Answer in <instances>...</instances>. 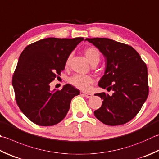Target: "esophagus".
Here are the masks:
<instances>
[{
    "instance_id": "34e87169",
    "label": "esophagus",
    "mask_w": 159,
    "mask_h": 159,
    "mask_svg": "<svg viewBox=\"0 0 159 159\" xmlns=\"http://www.w3.org/2000/svg\"><path fill=\"white\" fill-rule=\"evenodd\" d=\"M80 94L85 96L86 98H90L92 96V93H88V92H80Z\"/></svg>"
}]
</instances>
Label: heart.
Instances as JSON below:
<instances>
[{
    "label": "heart",
    "instance_id": "b5f03b06",
    "mask_svg": "<svg viewBox=\"0 0 159 159\" xmlns=\"http://www.w3.org/2000/svg\"><path fill=\"white\" fill-rule=\"evenodd\" d=\"M85 57L89 62L90 64L93 63H98L100 61V52L96 48L94 47H89V48H86L84 51ZM71 58V55H70L67 57L66 62H65V65L68 66L70 65ZM93 79L91 76L88 75H81V74H76L71 76L69 79V82L73 86L79 88L82 90H85L88 88L89 85L92 83Z\"/></svg>",
    "mask_w": 159,
    "mask_h": 159
}]
</instances>
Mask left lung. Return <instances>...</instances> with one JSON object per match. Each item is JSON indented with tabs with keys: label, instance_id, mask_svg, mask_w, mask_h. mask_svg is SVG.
<instances>
[{
	"label": "left lung",
	"instance_id": "8db88e82",
	"mask_svg": "<svg viewBox=\"0 0 159 159\" xmlns=\"http://www.w3.org/2000/svg\"><path fill=\"white\" fill-rule=\"evenodd\" d=\"M105 58L104 75L98 86L112 91L109 95L98 93L101 107L94 111L99 120L107 125H120L134 119L149 93L148 68L132 47L107 38L86 39Z\"/></svg>",
	"mask_w": 159,
	"mask_h": 159
}]
</instances>
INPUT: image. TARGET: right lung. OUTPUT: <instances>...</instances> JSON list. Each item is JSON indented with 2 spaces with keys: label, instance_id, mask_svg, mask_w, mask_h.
Masks as SVG:
<instances>
[{
  "label": "right lung",
  "instance_id": "add662e5",
  "mask_svg": "<svg viewBox=\"0 0 159 159\" xmlns=\"http://www.w3.org/2000/svg\"><path fill=\"white\" fill-rule=\"evenodd\" d=\"M83 37L47 38L27 46L12 78L16 101L25 116L40 126L56 125L66 116L71 99L80 94L70 84L61 90L50 83L65 69V62Z\"/></svg>",
  "mask_w": 159,
  "mask_h": 159
}]
</instances>
